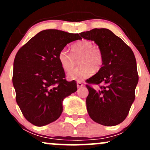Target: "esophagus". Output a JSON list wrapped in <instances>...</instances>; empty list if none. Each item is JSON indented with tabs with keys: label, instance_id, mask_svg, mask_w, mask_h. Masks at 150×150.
Returning a JSON list of instances; mask_svg holds the SVG:
<instances>
[{
	"label": "esophagus",
	"instance_id": "obj_1",
	"mask_svg": "<svg viewBox=\"0 0 150 150\" xmlns=\"http://www.w3.org/2000/svg\"><path fill=\"white\" fill-rule=\"evenodd\" d=\"M82 86H83V82H80V81H77V88H80V87H82Z\"/></svg>",
	"mask_w": 150,
	"mask_h": 150
}]
</instances>
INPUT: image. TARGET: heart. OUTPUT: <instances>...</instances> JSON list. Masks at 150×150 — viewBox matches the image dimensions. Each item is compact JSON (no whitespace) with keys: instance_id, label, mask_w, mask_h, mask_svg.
Instances as JSON below:
<instances>
[{"instance_id":"b5f03b06","label":"heart","mask_w":150,"mask_h":150,"mask_svg":"<svg viewBox=\"0 0 150 150\" xmlns=\"http://www.w3.org/2000/svg\"><path fill=\"white\" fill-rule=\"evenodd\" d=\"M70 53L62 49L58 54V60L63 70L66 72L72 70L79 58L80 65L77 69L68 73L70 80H80L90 76L94 72L99 71L104 65V55L99 46L94 45L92 41L82 39L70 46Z\"/></svg>"}]
</instances>
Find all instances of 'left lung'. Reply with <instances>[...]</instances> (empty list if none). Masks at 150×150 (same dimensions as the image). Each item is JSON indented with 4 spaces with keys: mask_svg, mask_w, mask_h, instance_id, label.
<instances>
[{
    "mask_svg": "<svg viewBox=\"0 0 150 150\" xmlns=\"http://www.w3.org/2000/svg\"><path fill=\"white\" fill-rule=\"evenodd\" d=\"M80 34L84 39L94 41L104 55L101 69L86 80L89 91L86 103L89 116L96 123L106 126L119 124L128 116L135 100L138 73L134 53L108 29H93ZM91 84H97L99 88L94 90Z\"/></svg>",
    "mask_w": 150,
    "mask_h": 150,
    "instance_id": "1",
    "label": "left lung"
}]
</instances>
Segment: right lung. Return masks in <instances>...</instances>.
<instances>
[{"label": "right lung", "mask_w": 150, "mask_h": 150, "mask_svg": "<svg viewBox=\"0 0 150 150\" xmlns=\"http://www.w3.org/2000/svg\"><path fill=\"white\" fill-rule=\"evenodd\" d=\"M80 39L78 34L43 30L17 53L13 75L16 101L32 124L43 126L57 120L63 112V99L77 91L76 82L65 79L58 54Z\"/></svg>", "instance_id": "obj_1"}]
</instances>
